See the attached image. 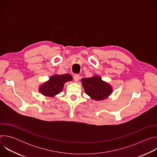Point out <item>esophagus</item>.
Wrapping results in <instances>:
<instances>
[{"label":"esophagus","instance_id":"1","mask_svg":"<svg viewBox=\"0 0 157 157\" xmlns=\"http://www.w3.org/2000/svg\"><path fill=\"white\" fill-rule=\"evenodd\" d=\"M79 80V75H75L74 76V81H75L76 82H78Z\"/></svg>","mask_w":157,"mask_h":157}]
</instances>
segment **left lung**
<instances>
[{
	"instance_id": "obj_1",
	"label": "left lung",
	"mask_w": 157,
	"mask_h": 157,
	"mask_svg": "<svg viewBox=\"0 0 157 157\" xmlns=\"http://www.w3.org/2000/svg\"><path fill=\"white\" fill-rule=\"evenodd\" d=\"M81 81L86 94L94 101L106 99L113 93V86L103 81L99 76L94 75L91 78H84Z\"/></svg>"
}]
</instances>
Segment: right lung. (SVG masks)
Returning <instances> with one entry per match:
<instances>
[{
	"label": "right lung",
	"instance_id": "add662e5",
	"mask_svg": "<svg viewBox=\"0 0 157 157\" xmlns=\"http://www.w3.org/2000/svg\"><path fill=\"white\" fill-rule=\"evenodd\" d=\"M73 80V76L69 74L53 75L49 79L40 84L38 91L44 97L54 98L61 93L64 84Z\"/></svg>",
	"mask_w": 157,
	"mask_h": 157
}]
</instances>
